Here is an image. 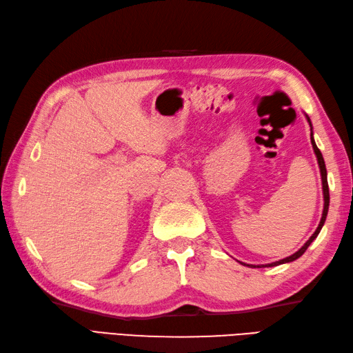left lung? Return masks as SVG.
Segmentation results:
<instances>
[{
  "instance_id": "8db88e82",
  "label": "left lung",
  "mask_w": 353,
  "mask_h": 353,
  "mask_svg": "<svg viewBox=\"0 0 353 353\" xmlns=\"http://www.w3.org/2000/svg\"><path fill=\"white\" fill-rule=\"evenodd\" d=\"M306 116V114H305ZM306 120L309 126H311V143H312V149H314V154L315 157H317V161H319V168H320V174H321V184H323V201H325V205H323V214H321V219H320V224L317 227V230H315L314 234L309 237V239L306 241V243L303 247H301L299 251H296V253L291 254L290 257H285V259H280V261L277 262H272V263H267V265H248V263H243L241 262L242 265H245V267H257V268H262V267H277V265H282V263H290V262H294L296 259H299L301 254L305 253V251L307 250V247L311 245V243L315 241V237L319 236L320 230L323 228V225H325V221H326V216H327V210H329V185H327V172H326V164H325V160H323V155L320 152V149L317 148V145H315V140H314V134H312V123H311V119H309L306 116Z\"/></svg>"
}]
</instances>
